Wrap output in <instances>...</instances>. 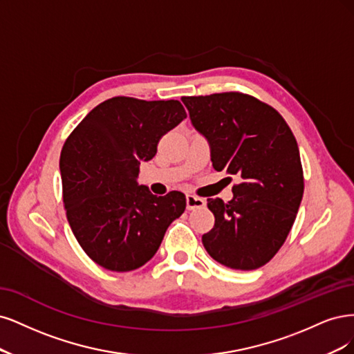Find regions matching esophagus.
Instances as JSON below:
<instances>
[{
  "label": "esophagus",
  "mask_w": 354,
  "mask_h": 354,
  "mask_svg": "<svg viewBox=\"0 0 354 354\" xmlns=\"http://www.w3.org/2000/svg\"><path fill=\"white\" fill-rule=\"evenodd\" d=\"M206 206V201L200 197L192 196V194H188L187 196V209L188 210H194V209H201Z\"/></svg>",
  "instance_id": "esophagus-1"
}]
</instances>
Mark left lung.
<instances>
[{"label":"left lung","instance_id":"1","mask_svg":"<svg viewBox=\"0 0 354 354\" xmlns=\"http://www.w3.org/2000/svg\"><path fill=\"white\" fill-rule=\"evenodd\" d=\"M180 100L210 145L213 167L239 179L231 201L207 200L214 226L203 235V245L223 266L259 269L287 239L303 198L297 141L279 113L254 97L222 93Z\"/></svg>","mask_w":354,"mask_h":354}]
</instances>
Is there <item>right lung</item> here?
<instances>
[{
  "label": "right lung",
  "instance_id": "add662e5",
  "mask_svg": "<svg viewBox=\"0 0 354 354\" xmlns=\"http://www.w3.org/2000/svg\"><path fill=\"white\" fill-rule=\"evenodd\" d=\"M187 118L178 100L115 97L91 110L60 156L63 200L72 231L97 265L129 272L145 265L184 213L179 191L157 197L138 185L141 162Z\"/></svg>",
  "mask_w": 354,
  "mask_h": 354
}]
</instances>
